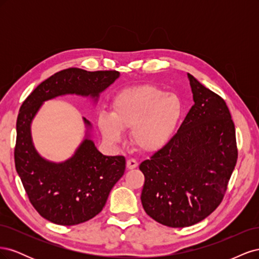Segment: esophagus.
Here are the masks:
<instances>
[{
  "instance_id": "1",
  "label": "esophagus",
  "mask_w": 259,
  "mask_h": 259,
  "mask_svg": "<svg viewBox=\"0 0 259 259\" xmlns=\"http://www.w3.org/2000/svg\"><path fill=\"white\" fill-rule=\"evenodd\" d=\"M126 166H127L128 169H134V168H136V167L138 166V163H137V161L134 160V159H130V160H127V162H126Z\"/></svg>"
}]
</instances>
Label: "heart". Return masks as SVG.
Returning a JSON list of instances; mask_svg holds the SVG:
<instances>
[{
  "label": "heart",
  "instance_id": "1",
  "mask_svg": "<svg viewBox=\"0 0 259 259\" xmlns=\"http://www.w3.org/2000/svg\"><path fill=\"white\" fill-rule=\"evenodd\" d=\"M183 114L182 100L153 85L125 89L114 97L111 113L101 111L97 123L103 136L119 143L123 131L132 130V139L145 152H156L173 137Z\"/></svg>",
  "mask_w": 259,
  "mask_h": 259
}]
</instances>
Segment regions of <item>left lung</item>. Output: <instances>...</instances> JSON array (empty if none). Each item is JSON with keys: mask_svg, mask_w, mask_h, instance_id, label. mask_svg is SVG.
<instances>
[{"mask_svg": "<svg viewBox=\"0 0 259 259\" xmlns=\"http://www.w3.org/2000/svg\"><path fill=\"white\" fill-rule=\"evenodd\" d=\"M194 105L176 134L150 159L142 203L164 226L184 228L206 218L221 204L236 166V130L225 100L188 73Z\"/></svg>", "mask_w": 259, "mask_h": 259, "instance_id": "1", "label": "left lung"}]
</instances>
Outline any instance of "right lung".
<instances>
[{
  "label": "right lung",
  "mask_w": 259,
  "mask_h": 259,
  "mask_svg": "<svg viewBox=\"0 0 259 259\" xmlns=\"http://www.w3.org/2000/svg\"><path fill=\"white\" fill-rule=\"evenodd\" d=\"M120 72L62 70L42 82L23 101L17 117L15 166L31 204L48 221L62 226L88 222L104 208L113 186L125 170L123 155H104L91 139L92 124L83 117L85 138L71 158L55 163L38 154L31 123L43 103L64 95L91 97L109 88Z\"/></svg>",
  "instance_id": "right-lung-1"
}]
</instances>
